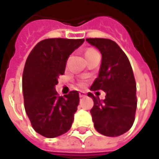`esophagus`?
I'll return each instance as SVG.
<instances>
[{
  "instance_id": "esophagus-1",
  "label": "esophagus",
  "mask_w": 159,
  "mask_h": 159,
  "mask_svg": "<svg viewBox=\"0 0 159 159\" xmlns=\"http://www.w3.org/2000/svg\"><path fill=\"white\" fill-rule=\"evenodd\" d=\"M80 97H86V94L84 92H80Z\"/></svg>"
}]
</instances>
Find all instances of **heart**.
Instances as JSON below:
<instances>
[{
	"label": "heart",
	"mask_w": 159,
	"mask_h": 159,
	"mask_svg": "<svg viewBox=\"0 0 159 159\" xmlns=\"http://www.w3.org/2000/svg\"><path fill=\"white\" fill-rule=\"evenodd\" d=\"M97 51H95V49H93V48H89L86 53H85V56H89V55H91V54H94V53H96ZM80 85H82V84H80Z\"/></svg>",
	"instance_id": "heart-1"
}]
</instances>
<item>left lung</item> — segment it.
I'll list each match as a JSON object with an SVG mask.
<instances>
[{"label":"left lung","instance_id":"8db88e82","mask_svg":"<svg viewBox=\"0 0 159 159\" xmlns=\"http://www.w3.org/2000/svg\"><path fill=\"white\" fill-rule=\"evenodd\" d=\"M86 40L102 54L99 74L90 89L106 93L103 101L92 93L88 94L94 101L90 112L95 128L105 136H119L131 128L135 119L136 83L131 64L115 41L102 38Z\"/></svg>","mask_w":159,"mask_h":159}]
</instances>
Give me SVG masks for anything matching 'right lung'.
I'll return each mask as SVG.
<instances>
[{"label":"right lung","instance_id":"add662e5","mask_svg":"<svg viewBox=\"0 0 159 159\" xmlns=\"http://www.w3.org/2000/svg\"><path fill=\"white\" fill-rule=\"evenodd\" d=\"M84 39L53 38L40 41L29 54L23 72L25 109L40 135L57 137L69 131L80 102L78 91L59 96L55 86L64 75L67 59Z\"/></svg>","mask_w":159,"mask_h":159}]
</instances>
